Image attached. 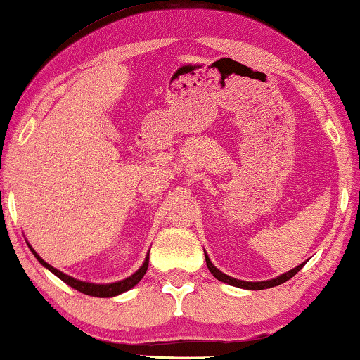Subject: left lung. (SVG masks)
I'll use <instances>...</instances> for the list:
<instances>
[{
    "label": "left lung",
    "mask_w": 360,
    "mask_h": 360,
    "mask_svg": "<svg viewBox=\"0 0 360 360\" xmlns=\"http://www.w3.org/2000/svg\"><path fill=\"white\" fill-rule=\"evenodd\" d=\"M205 259H206V265H208L210 272L213 274L214 277L219 280V282L229 283V285H233V287H239V288H245V290H265V288H272V287H277V285L283 283V282H287V280L292 278L293 275H297V274L300 272V270H302L303 265H304V262H303V264H300L298 267H295V269H292V270H288L287 274H282V275H280V277H277V278H272V280H265V282H244V280L233 278V277H229V275H226V274L221 272V270L216 269L214 265L211 264V260H210L208 254H206V252H205Z\"/></svg>",
    "instance_id": "left-lung-1"
}]
</instances>
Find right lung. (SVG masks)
Wrapping results in <instances>:
<instances>
[{
  "label": "right lung",
  "mask_w": 360,
  "mask_h": 360,
  "mask_svg": "<svg viewBox=\"0 0 360 360\" xmlns=\"http://www.w3.org/2000/svg\"><path fill=\"white\" fill-rule=\"evenodd\" d=\"M27 245H29V244H27ZM29 249H31V252H32L34 255H36V259L39 260V262H41L46 269L51 270V272H52L53 275H57V277L60 278L62 282H65L67 285H70L72 288L78 290V292H82V293H85V295H90V297H98V298L116 297V295H121V293L127 292V290H131L132 287H136V285L141 282V278L146 275L147 267H149V254H147V257H146V260H144V264H142V267H141L139 270H137V272L132 274L131 277L121 280V282L106 283V285H105V283H103V285H100V283H90V282H82V280H77V278L70 277V275L60 272V270L53 269L52 265H49V264L46 262V260H42L41 255H39V254L36 252V250H34V249L31 248V245H29Z\"/></svg>",
  "instance_id": "1"
}]
</instances>
